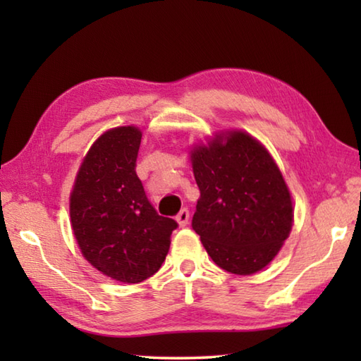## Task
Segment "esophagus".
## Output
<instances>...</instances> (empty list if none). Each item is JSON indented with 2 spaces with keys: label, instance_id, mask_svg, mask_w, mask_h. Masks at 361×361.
Here are the masks:
<instances>
[{
  "label": "esophagus",
  "instance_id": "1",
  "mask_svg": "<svg viewBox=\"0 0 361 361\" xmlns=\"http://www.w3.org/2000/svg\"><path fill=\"white\" fill-rule=\"evenodd\" d=\"M176 221H178L180 226H186L189 223V210L181 209L178 215H176Z\"/></svg>",
  "mask_w": 361,
  "mask_h": 361
}]
</instances>
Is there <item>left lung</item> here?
I'll return each instance as SVG.
<instances>
[{"label": "left lung", "instance_id": "left-lung-1", "mask_svg": "<svg viewBox=\"0 0 361 361\" xmlns=\"http://www.w3.org/2000/svg\"><path fill=\"white\" fill-rule=\"evenodd\" d=\"M191 151L200 197L192 229L224 271L250 276L274 259L288 237L293 205L283 176L253 137L231 132Z\"/></svg>", "mask_w": 361, "mask_h": 361}]
</instances>
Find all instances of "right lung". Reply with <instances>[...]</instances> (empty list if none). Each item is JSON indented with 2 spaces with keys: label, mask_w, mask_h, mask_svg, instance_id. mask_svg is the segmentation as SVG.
Here are the masks:
<instances>
[{
  "label": "right lung",
  "mask_w": 361,
  "mask_h": 361,
  "mask_svg": "<svg viewBox=\"0 0 361 361\" xmlns=\"http://www.w3.org/2000/svg\"><path fill=\"white\" fill-rule=\"evenodd\" d=\"M142 132L118 127L97 140L84 157L70 197L71 226L84 258L124 283L159 271L178 228L146 197L135 172Z\"/></svg>",
  "instance_id": "obj_1"
}]
</instances>
